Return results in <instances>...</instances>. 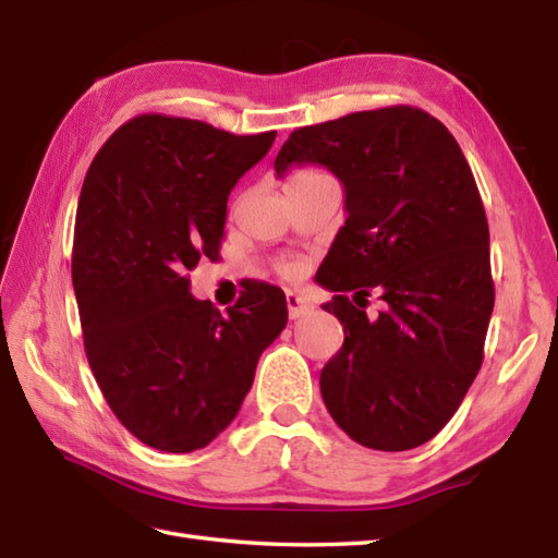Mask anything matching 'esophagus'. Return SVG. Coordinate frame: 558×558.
I'll return each instance as SVG.
<instances>
[{"mask_svg": "<svg viewBox=\"0 0 558 558\" xmlns=\"http://www.w3.org/2000/svg\"><path fill=\"white\" fill-rule=\"evenodd\" d=\"M286 302H288V314L290 318H300L304 314H310L314 310V304L304 298L300 292H288L286 294Z\"/></svg>", "mask_w": 558, "mask_h": 558, "instance_id": "34e87169", "label": "esophagus"}]
</instances>
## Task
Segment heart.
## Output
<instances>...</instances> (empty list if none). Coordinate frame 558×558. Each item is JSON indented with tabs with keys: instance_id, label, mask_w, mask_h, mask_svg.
<instances>
[{
	"instance_id": "heart-1",
	"label": "heart",
	"mask_w": 558,
	"mask_h": 558,
	"mask_svg": "<svg viewBox=\"0 0 558 558\" xmlns=\"http://www.w3.org/2000/svg\"><path fill=\"white\" fill-rule=\"evenodd\" d=\"M322 177H328V174H326V172H322V170H316V168H302V170H298V172H294V174L290 177L288 186H294V184H306V182H314V180H322Z\"/></svg>"
}]
</instances>
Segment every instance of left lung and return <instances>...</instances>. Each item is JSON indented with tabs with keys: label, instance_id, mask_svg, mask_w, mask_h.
Here are the masks:
<instances>
[{
	"label": "left lung",
	"instance_id": "left-lung-1",
	"mask_svg": "<svg viewBox=\"0 0 558 558\" xmlns=\"http://www.w3.org/2000/svg\"><path fill=\"white\" fill-rule=\"evenodd\" d=\"M316 162L345 186L348 220L316 272L345 330L322 372L352 441L410 450L444 429L484 360L494 310L489 225L458 141L420 108L294 129L276 172ZM376 291L387 306L366 317Z\"/></svg>",
	"mask_w": 558,
	"mask_h": 558
}]
</instances>
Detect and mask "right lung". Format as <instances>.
Masks as SVG:
<instances>
[{
    "label": "right lung",
    "mask_w": 558,
    "mask_h": 558,
    "mask_svg": "<svg viewBox=\"0 0 558 558\" xmlns=\"http://www.w3.org/2000/svg\"><path fill=\"white\" fill-rule=\"evenodd\" d=\"M276 132L236 136L186 117L138 114L83 180L71 280L83 348L114 417L165 453L208 446L236 417L260 352L288 324L256 282L220 316L186 272L218 260L228 196Z\"/></svg>",
    "instance_id": "add662e5"
}]
</instances>
